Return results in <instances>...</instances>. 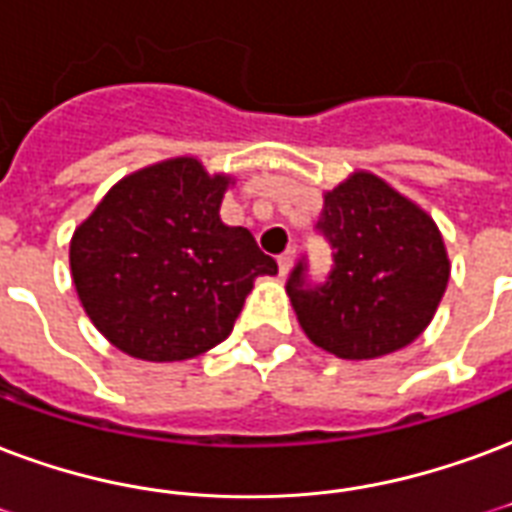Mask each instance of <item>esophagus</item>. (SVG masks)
Instances as JSON below:
<instances>
[{"label":"esophagus","mask_w":512,"mask_h":512,"mask_svg":"<svg viewBox=\"0 0 512 512\" xmlns=\"http://www.w3.org/2000/svg\"><path fill=\"white\" fill-rule=\"evenodd\" d=\"M293 260H295V249L290 246V249H285V252L279 255V274L285 276L287 271H290V266H293Z\"/></svg>","instance_id":"obj_1"}]
</instances>
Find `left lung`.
<instances>
[{"label":"left lung","instance_id":"left-lung-1","mask_svg":"<svg viewBox=\"0 0 512 512\" xmlns=\"http://www.w3.org/2000/svg\"><path fill=\"white\" fill-rule=\"evenodd\" d=\"M317 230L331 244L325 282L309 279L306 257L287 279L306 336L347 361L415 342L450 276L434 219L372 173H355L325 195Z\"/></svg>","mask_w":512,"mask_h":512}]
</instances>
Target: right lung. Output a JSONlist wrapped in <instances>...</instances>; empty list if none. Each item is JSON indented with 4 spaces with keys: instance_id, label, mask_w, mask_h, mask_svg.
Here are the masks:
<instances>
[{
    "instance_id": "right-lung-1",
    "label": "right lung",
    "mask_w": 512,
    "mask_h": 512,
    "mask_svg": "<svg viewBox=\"0 0 512 512\" xmlns=\"http://www.w3.org/2000/svg\"><path fill=\"white\" fill-rule=\"evenodd\" d=\"M227 184L192 157L160 162L121 179L75 230L78 298L121 352L162 363L217 347L252 282L279 271L246 227L219 219Z\"/></svg>"
}]
</instances>
